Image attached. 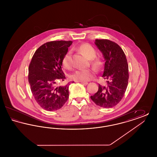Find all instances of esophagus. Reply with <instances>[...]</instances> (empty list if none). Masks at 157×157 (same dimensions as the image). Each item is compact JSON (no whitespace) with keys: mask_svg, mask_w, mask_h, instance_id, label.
<instances>
[{"mask_svg":"<svg viewBox=\"0 0 157 157\" xmlns=\"http://www.w3.org/2000/svg\"><path fill=\"white\" fill-rule=\"evenodd\" d=\"M76 82H79V83H82V84H83V85H87V84H88V82H83V81H76Z\"/></svg>","mask_w":157,"mask_h":157,"instance_id":"esophagus-1","label":"esophagus"}]
</instances>
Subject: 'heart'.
Listing matches in <instances>:
<instances>
[{"label": "heart", "instance_id": "b5f03b06", "mask_svg": "<svg viewBox=\"0 0 157 157\" xmlns=\"http://www.w3.org/2000/svg\"><path fill=\"white\" fill-rule=\"evenodd\" d=\"M79 50L82 54L89 59H92L91 62L95 67H98L101 65V61L99 59L94 58L96 56L95 49L90 44H84L79 47ZM62 64L63 67L67 69H69L71 67V54L70 52L67 53L62 60ZM94 73L92 69H78L73 72L70 78L71 79L77 81H88L92 79Z\"/></svg>", "mask_w": 157, "mask_h": 157}]
</instances>
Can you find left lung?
Returning <instances> with one entry per match:
<instances>
[{"label": "left lung", "instance_id": "left-lung-1", "mask_svg": "<svg viewBox=\"0 0 157 157\" xmlns=\"http://www.w3.org/2000/svg\"><path fill=\"white\" fill-rule=\"evenodd\" d=\"M95 44L104 58L102 77L106 85H99L98 90L90 96L95 104L105 108L118 104L124 97L128 83V65L123 50L108 39H96Z\"/></svg>", "mask_w": 157, "mask_h": 157}]
</instances>
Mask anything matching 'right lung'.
<instances>
[{"label":"right lung","mask_w":157,"mask_h":157,"mask_svg":"<svg viewBox=\"0 0 157 157\" xmlns=\"http://www.w3.org/2000/svg\"><path fill=\"white\" fill-rule=\"evenodd\" d=\"M72 42L59 40L47 42L34 53L29 67L28 81L37 104L43 109L53 111L61 108L69 98V83L58 86L65 76L62 60Z\"/></svg>","instance_id":"add662e5"}]
</instances>
